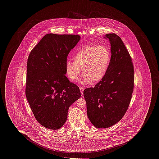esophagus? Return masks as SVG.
<instances>
[{
    "label": "esophagus",
    "mask_w": 159,
    "mask_h": 159,
    "mask_svg": "<svg viewBox=\"0 0 159 159\" xmlns=\"http://www.w3.org/2000/svg\"><path fill=\"white\" fill-rule=\"evenodd\" d=\"M79 89H80V91L81 92V94L83 95V91H84V88L82 87H79Z\"/></svg>",
    "instance_id": "34e87169"
}]
</instances>
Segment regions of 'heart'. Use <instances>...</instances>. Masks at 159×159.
<instances>
[{"label":"heart","mask_w":159,"mask_h":159,"mask_svg":"<svg viewBox=\"0 0 159 159\" xmlns=\"http://www.w3.org/2000/svg\"><path fill=\"white\" fill-rule=\"evenodd\" d=\"M109 49L104 46H85L74 56L75 60L66 64L68 79L75 80L82 72L84 76L79 80L80 84L98 82L106 76L110 62Z\"/></svg>","instance_id":"b5f03b06"}]
</instances>
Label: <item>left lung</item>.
Masks as SVG:
<instances>
[{
	"label": "left lung",
	"instance_id": "8db88e82",
	"mask_svg": "<svg viewBox=\"0 0 159 159\" xmlns=\"http://www.w3.org/2000/svg\"><path fill=\"white\" fill-rule=\"evenodd\" d=\"M111 46L106 76L94 88L83 91L87 114L97 128H107L120 121L128 108L134 90V66L121 39L114 33L104 37Z\"/></svg>",
	"mask_w": 159,
	"mask_h": 159
}]
</instances>
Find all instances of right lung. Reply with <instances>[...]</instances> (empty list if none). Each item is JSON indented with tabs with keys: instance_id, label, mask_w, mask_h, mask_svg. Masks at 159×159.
Wrapping results in <instances>:
<instances>
[{
	"instance_id": "add662e5",
	"label": "right lung",
	"mask_w": 159,
	"mask_h": 159,
	"mask_svg": "<svg viewBox=\"0 0 159 159\" xmlns=\"http://www.w3.org/2000/svg\"><path fill=\"white\" fill-rule=\"evenodd\" d=\"M80 39L79 35L47 34L29 55L25 95L36 119L46 128H61L70 106L82 96L66 76L68 53Z\"/></svg>"
}]
</instances>
